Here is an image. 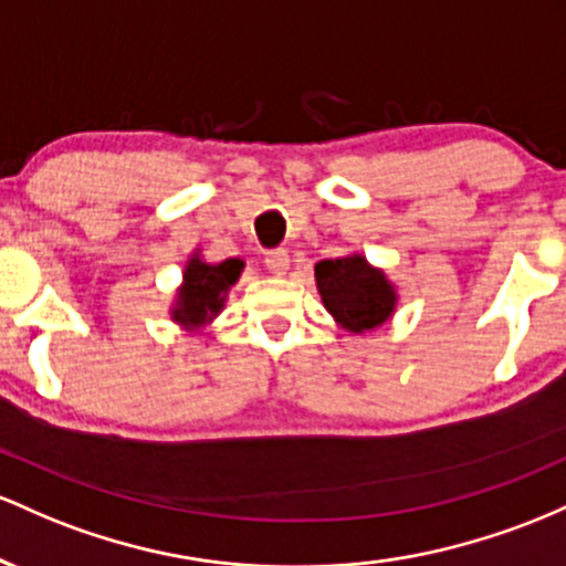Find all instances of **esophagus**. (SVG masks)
I'll return each instance as SVG.
<instances>
[{
	"mask_svg": "<svg viewBox=\"0 0 566 566\" xmlns=\"http://www.w3.org/2000/svg\"><path fill=\"white\" fill-rule=\"evenodd\" d=\"M264 264H266V270L272 272V275H285V270H289V251H285V249L266 251Z\"/></svg>",
	"mask_w": 566,
	"mask_h": 566,
	"instance_id": "obj_1",
	"label": "esophagus"
}]
</instances>
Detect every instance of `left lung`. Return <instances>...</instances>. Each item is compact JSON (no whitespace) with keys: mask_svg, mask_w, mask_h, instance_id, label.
Masks as SVG:
<instances>
[{"mask_svg":"<svg viewBox=\"0 0 566 566\" xmlns=\"http://www.w3.org/2000/svg\"><path fill=\"white\" fill-rule=\"evenodd\" d=\"M323 304L347 332L364 334L382 326L396 307V291L364 256L323 259L315 264Z\"/></svg>","mask_w":566,"mask_h":566,"instance_id":"left-lung-1","label":"left lung"}]
</instances>
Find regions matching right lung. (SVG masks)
Instances as JSON below:
<instances>
[{"label": "right lung", "instance_id": "add662e5", "mask_svg": "<svg viewBox=\"0 0 566 566\" xmlns=\"http://www.w3.org/2000/svg\"><path fill=\"white\" fill-rule=\"evenodd\" d=\"M243 262L227 259L221 264H202L192 259L184 272V289L179 291V307L174 310L176 321L184 326H200L208 317H213L224 304L227 289L238 281Z\"/></svg>", "mask_w": 566, "mask_h": 566}]
</instances>
